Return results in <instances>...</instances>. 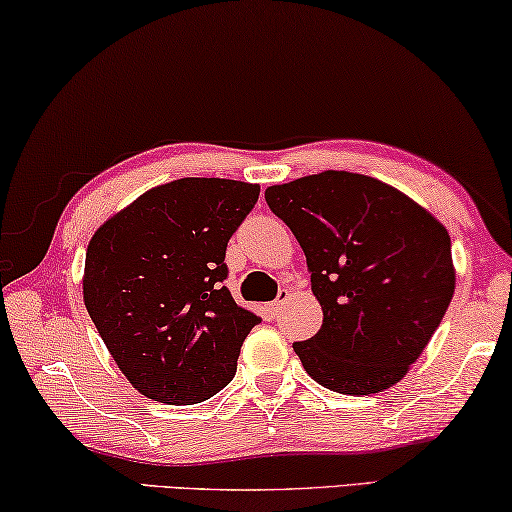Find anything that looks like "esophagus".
Segmentation results:
<instances>
[{"mask_svg": "<svg viewBox=\"0 0 512 512\" xmlns=\"http://www.w3.org/2000/svg\"><path fill=\"white\" fill-rule=\"evenodd\" d=\"M287 299H289V289H280L278 299L269 303V312H271V315H278V312L282 310V305L287 303Z\"/></svg>", "mask_w": 512, "mask_h": 512, "instance_id": "obj_1", "label": "esophagus"}]
</instances>
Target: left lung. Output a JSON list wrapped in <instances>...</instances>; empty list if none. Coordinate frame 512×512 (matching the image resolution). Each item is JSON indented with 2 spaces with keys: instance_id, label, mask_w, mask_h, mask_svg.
I'll use <instances>...</instances> for the list:
<instances>
[{
  "instance_id": "1",
  "label": "left lung",
  "mask_w": 512,
  "mask_h": 512,
  "mask_svg": "<svg viewBox=\"0 0 512 512\" xmlns=\"http://www.w3.org/2000/svg\"><path fill=\"white\" fill-rule=\"evenodd\" d=\"M305 253L324 322L294 342L308 375L345 395L407 375L455 292L451 236L430 211L375 177L326 170L266 188Z\"/></svg>"
}]
</instances>
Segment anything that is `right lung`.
<instances>
[{
    "mask_svg": "<svg viewBox=\"0 0 512 512\" xmlns=\"http://www.w3.org/2000/svg\"><path fill=\"white\" fill-rule=\"evenodd\" d=\"M257 197V183L177 179L147 190L91 236L82 296L135 391L197 404L232 381L243 340L262 317L223 285L225 250Z\"/></svg>",
    "mask_w": 512,
    "mask_h": 512,
    "instance_id": "obj_1",
    "label": "right lung"
}]
</instances>
